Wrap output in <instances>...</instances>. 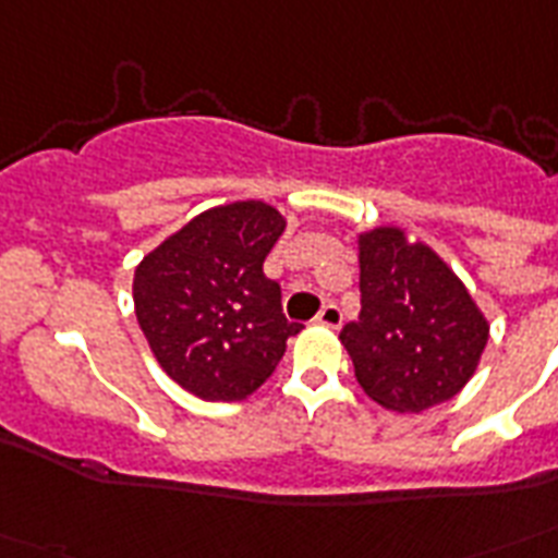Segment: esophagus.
<instances>
[{
  "label": "esophagus",
  "instance_id": "obj_1",
  "mask_svg": "<svg viewBox=\"0 0 558 558\" xmlns=\"http://www.w3.org/2000/svg\"><path fill=\"white\" fill-rule=\"evenodd\" d=\"M315 322L322 327H330V330H339L341 327V310L336 304H324L322 313L315 315Z\"/></svg>",
  "mask_w": 558,
  "mask_h": 558
}]
</instances>
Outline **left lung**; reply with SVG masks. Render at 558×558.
<instances>
[{
    "mask_svg": "<svg viewBox=\"0 0 558 558\" xmlns=\"http://www.w3.org/2000/svg\"><path fill=\"white\" fill-rule=\"evenodd\" d=\"M359 269L362 313L339 339L367 397L420 414L463 390L489 339L463 280L393 226L359 234Z\"/></svg>",
    "mask_w": 558,
    "mask_h": 558,
    "instance_id": "1",
    "label": "left lung"
}]
</instances>
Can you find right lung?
I'll list each match as a JSON object with an SVG mask.
<instances>
[{
    "label": "right lung",
    "mask_w": 558,
    "mask_h": 558,
    "mask_svg": "<svg viewBox=\"0 0 558 558\" xmlns=\"http://www.w3.org/2000/svg\"><path fill=\"white\" fill-rule=\"evenodd\" d=\"M287 219L266 202L210 208L156 245L135 269V318L170 379L208 402L260 388L301 324L287 322L263 260Z\"/></svg>",
    "instance_id": "add662e5"
}]
</instances>
